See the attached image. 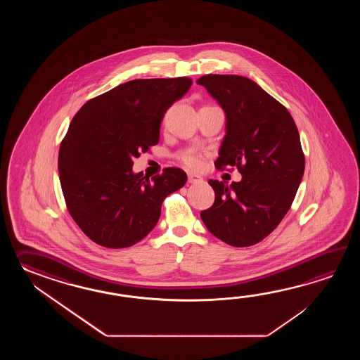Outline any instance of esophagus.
<instances>
[{"label": "esophagus", "instance_id": "esophagus-1", "mask_svg": "<svg viewBox=\"0 0 360 360\" xmlns=\"http://www.w3.org/2000/svg\"><path fill=\"white\" fill-rule=\"evenodd\" d=\"M203 181L202 177L198 175H194V174H188V183L191 184H199Z\"/></svg>", "mask_w": 360, "mask_h": 360}]
</instances>
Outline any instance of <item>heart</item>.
Returning a JSON list of instances; mask_svg holds the SVG:
<instances>
[{"label": "heart", "instance_id": "obj_1", "mask_svg": "<svg viewBox=\"0 0 360 360\" xmlns=\"http://www.w3.org/2000/svg\"><path fill=\"white\" fill-rule=\"evenodd\" d=\"M179 160L191 169H198L202 166V155L194 150H185L179 155Z\"/></svg>", "mask_w": 360, "mask_h": 360}]
</instances>
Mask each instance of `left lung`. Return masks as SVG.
I'll return each instance as SVG.
<instances>
[{"label":"left lung","instance_id":"1","mask_svg":"<svg viewBox=\"0 0 360 360\" xmlns=\"http://www.w3.org/2000/svg\"><path fill=\"white\" fill-rule=\"evenodd\" d=\"M225 112L217 169L237 166L239 183L210 180L214 202L200 219L233 247L261 242L291 208L305 169L299 131L285 108L247 77L207 75L197 79Z\"/></svg>","mask_w":360,"mask_h":360}]
</instances>
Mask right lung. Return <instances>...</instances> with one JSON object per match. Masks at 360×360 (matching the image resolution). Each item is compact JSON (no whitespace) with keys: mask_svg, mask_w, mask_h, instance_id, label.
<instances>
[{"mask_svg":"<svg viewBox=\"0 0 360 360\" xmlns=\"http://www.w3.org/2000/svg\"><path fill=\"white\" fill-rule=\"evenodd\" d=\"M191 86L188 77L134 79L89 100L73 117L60 144L59 179L69 214L95 243H138L160 220L165 198L186 183L183 169L149 179L132 165L158 144L163 115Z\"/></svg>","mask_w":360,"mask_h":360,"instance_id":"obj_1","label":"right lung"}]
</instances>
